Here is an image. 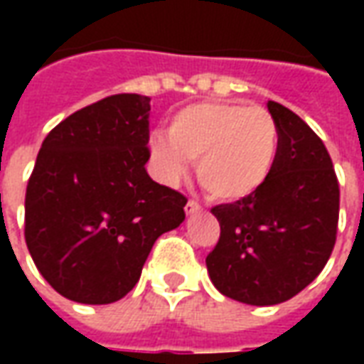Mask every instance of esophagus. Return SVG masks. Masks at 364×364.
Wrapping results in <instances>:
<instances>
[{
	"instance_id": "34e87169",
	"label": "esophagus",
	"mask_w": 364,
	"mask_h": 364,
	"mask_svg": "<svg viewBox=\"0 0 364 364\" xmlns=\"http://www.w3.org/2000/svg\"><path fill=\"white\" fill-rule=\"evenodd\" d=\"M200 210H203V206L198 205L197 200H193V198H191V200H187V205H185V213L197 214V213H200Z\"/></svg>"
}]
</instances>
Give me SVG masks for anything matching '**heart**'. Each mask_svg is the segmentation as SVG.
<instances>
[{
    "mask_svg": "<svg viewBox=\"0 0 364 364\" xmlns=\"http://www.w3.org/2000/svg\"><path fill=\"white\" fill-rule=\"evenodd\" d=\"M279 150V128L263 107L200 101L173 114L167 134L150 136L161 175L177 181L197 159L200 187L218 200L252 197L267 181Z\"/></svg>",
    "mask_w": 364,
    "mask_h": 364,
    "instance_id": "heart-1",
    "label": "heart"
}]
</instances>
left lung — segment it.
<instances>
[{"label":"left lung","mask_w":364,"mask_h":364,"mask_svg":"<svg viewBox=\"0 0 364 364\" xmlns=\"http://www.w3.org/2000/svg\"><path fill=\"white\" fill-rule=\"evenodd\" d=\"M267 109L279 150L252 197L213 206L220 237L206 255L214 287L252 306L296 296L326 267L339 222V183L321 138L281 103Z\"/></svg>","instance_id":"8db88e82"}]
</instances>
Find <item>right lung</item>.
Wrapping results in <instances>:
<instances>
[{"instance_id":"add662e5","label":"right lung","mask_w":364,"mask_h":364,"mask_svg":"<svg viewBox=\"0 0 364 364\" xmlns=\"http://www.w3.org/2000/svg\"><path fill=\"white\" fill-rule=\"evenodd\" d=\"M150 97L119 93L70 114L36 156L25 195V242L62 296L111 304L127 296L187 198L151 181Z\"/></svg>"}]
</instances>
